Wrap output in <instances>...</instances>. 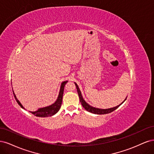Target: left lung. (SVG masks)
<instances>
[{
	"instance_id": "obj_1",
	"label": "left lung",
	"mask_w": 154,
	"mask_h": 154,
	"mask_svg": "<svg viewBox=\"0 0 154 154\" xmlns=\"http://www.w3.org/2000/svg\"><path fill=\"white\" fill-rule=\"evenodd\" d=\"M74 83H75V85L76 87V89H77V92H78V96H79V98H80V101L81 102V104L83 106V108H84L86 110H87L88 112H91L92 114H109V113H110L112 112H113L114 110H115L116 109H118V107L123 104L125 101L126 100V99H127V97L125 99V100L122 102V103L119 104V105L116 106H114V107H112V108H110V109H98V108H95V107H93L92 106H91L90 105H88L87 102L84 100V99H83V97L82 96V92L80 90V88H79V87L78 86L77 83H76L75 82H74Z\"/></svg>"
}]
</instances>
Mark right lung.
Returning a JSON list of instances; mask_svg holds the SVG:
<instances>
[{
	"label": "right lung",
	"mask_w": 154,
	"mask_h": 154,
	"mask_svg": "<svg viewBox=\"0 0 154 154\" xmlns=\"http://www.w3.org/2000/svg\"><path fill=\"white\" fill-rule=\"evenodd\" d=\"M67 82L68 81H64L62 83L61 85H60V92H59L58 96L57 97V100H56V101L54 102V103H53L52 105H51L47 106L42 107V108H39L38 110H36V111H33V112L29 111V112H31L34 116H36V117H40V118L49 117V116H53L55 114H57L58 112L59 111L60 107H61L62 103V97H63V94L64 87H65V85L66 84ZM13 95H14V97H15V98L17 102L18 103V104L21 106V108L26 110L24 107L20 103V102L19 101V100L17 99V97L15 93H14V92H13Z\"/></svg>",
	"instance_id": "obj_1"
}]
</instances>
